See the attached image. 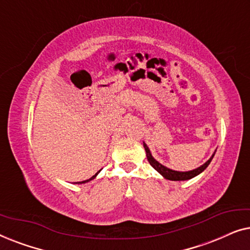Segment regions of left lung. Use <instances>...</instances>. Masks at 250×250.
Returning a JSON list of instances; mask_svg holds the SVG:
<instances>
[{
  "instance_id": "left-lung-1",
  "label": "left lung",
  "mask_w": 250,
  "mask_h": 250,
  "mask_svg": "<svg viewBox=\"0 0 250 250\" xmlns=\"http://www.w3.org/2000/svg\"><path fill=\"white\" fill-rule=\"evenodd\" d=\"M143 146H145L146 158H148V162H149L150 165H151L153 168H155L157 172L160 174V175H162L163 177H165L166 180H169V181H187V180L192 179V177H194V176L199 175L200 173H203L204 170L207 168L208 165H209L210 162H211V159H213L215 152H216V151H214V153L211 155L210 158L208 159L206 163L203 164L201 166L197 167L196 169L188 170V172H179V170L170 169V168H168V167L162 165V164H160L159 162H157V160L152 157L151 152H150L149 146H146L145 142H143Z\"/></svg>"
}]
</instances>
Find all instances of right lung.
Returning <instances> with one entry per match:
<instances>
[{"mask_svg": "<svg viewBox=\"0 0 250 250\" xmlns=\"http://www.w3.org/2000/svg\"><path fill=\"white\" fill-rule=\"evenodd\" d=\"M100 170H101V169H100ZM100 170H99V172H98V173H97V174H95V175H93V176H92V177H91V179H88V180H85V181H82V182H77V184H83V183H86V182H90V181H91V180H93V179H94V177H95V176H97V175H98V174H99V173H100Z\"/></svg>", "mask_w": 250, "mask_h": 250, "instance_id": "1", "label": "right lung"}]
</instances>
